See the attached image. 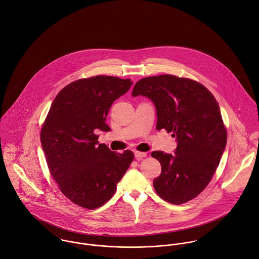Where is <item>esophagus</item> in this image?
<instances>
[{
	"mask_svg": "<svg viewBox=\"0 0 259 259\" xmlns=\"http://www.w3.org/2000/svg\"><path fill=\"white\" fill-rule=\"evenodd\" d=\"M134 154H135V157H136V159H141V158H143V157H146L147 156V154L145 153V152H141V151H134Z\"/></svg>",
	"mask_w": 259,
	"mask_h": 259,
	"instance_id": "34e87169",
	"label": "esophagus"
}]
</instances>
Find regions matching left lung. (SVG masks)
I'll use <instances>...</instances> for the list:
<instances>
[{
  "instance_id": "8db88e82",
  "label": "left lung",
  "mask_w": 259,
  "mask_h": 259,
  "mask_svg": "<svg viewBox=\"0 0 259 259\" xmlns=\"http://www.w3.org/2000/svg\"><path fill=\"white\" fill-rule=\"evenodd\" d=\"M149 98L156 108V129L177 137L176 154L153 151L161 174L153 187L164 201L181 205L199 196L211 182L227 143L218 102L202 83L161 74L138 80L132 96Z\"/></svg>"
}]
</instances>
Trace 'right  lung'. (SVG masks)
Returning <instances> with one entry per match:
<instances>
[{
  "instance_id": "obj_1",
  "label": "right lung",
  "mask_w": 259,
  "mask_h": 259,
  "mask_svg": "<svg viewBox=\"0 0 259 259\" xmlns=\"http://www.w3.org/2000/svg\"><path fill=\"white\" fill-rule=\"evenodd\" d=\"M130 78L96 75L65 85L55 97L40 132L41 145L53 180L73 204L94 210L116 193L134 153L111 151L99 144L96 130L106 124L115 100L128 92Z\"/></svg>"
}]
</instances>
